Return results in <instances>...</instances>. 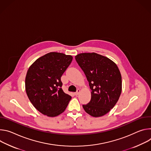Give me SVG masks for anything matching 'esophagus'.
<instances>
[{
  "instance_id": "esophagus-1",
  "label": "esophagus",
  "mask_w": 151,
  "mask_h": 151,
  "mask_svg": "<svg viewBox=\"0 0 151 151\" xmlns=\"http://www.w3.org/2000/svg\"><path fill=\"white\" fill-rule=\"evenodd\" d=\"M80 89H77V92L75 93V95H78V94L80 93Z\"/></svg>"
}]
</instances>
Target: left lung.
<instances>
[{
	"instance_id": "8db88e82",
	"label": "left lung",
	"mask_w": 151,
	"mask_h": 151,
	"mask_svg": "<svg viewBox=\"0 0 151 151\" xmlns=\"http://www.w3.org/2000/svg\"><path fill=\"white\" fill-rule=\"evenodd\" d=\"M75 58L91 89V101L83 105V109L95 118L105 115L118 102L122 92V77L118 66L96 53H80Z\"/></svg>"
}]
</instances>
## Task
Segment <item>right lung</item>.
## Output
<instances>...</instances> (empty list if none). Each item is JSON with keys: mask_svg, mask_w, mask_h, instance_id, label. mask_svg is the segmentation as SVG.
<instances>
[{"mask_svg": "<svg viewBox=\"0 0 151 151\" xmlns=\"http://www.w3.org/2000/svg\"><path fill=\"white\" fill-rule=\"evenodd\" d=\"M73 56L58 52L48 53L29 68L25 88L32 105L48 117L62 113L71 99L62 89L61 77L70 65Z\"/></svg>", "mask_w": 151, "mask_h": 151, "instance_id": "add662e5", "label": "right lung"}]
</instances>
